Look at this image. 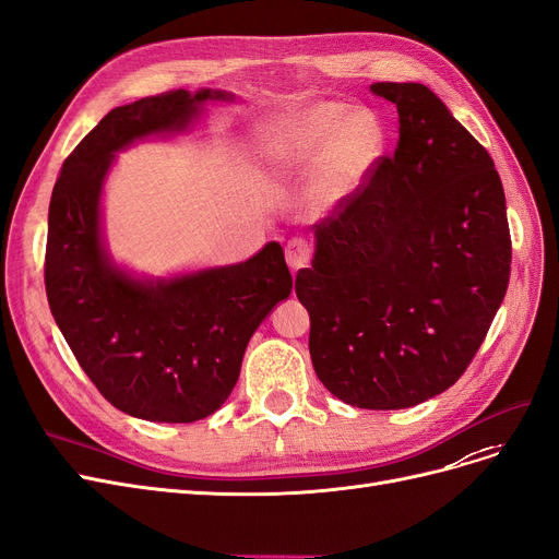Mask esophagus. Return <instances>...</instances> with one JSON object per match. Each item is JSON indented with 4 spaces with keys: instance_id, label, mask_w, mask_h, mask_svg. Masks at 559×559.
<instances>
[{
    "instance_id": "esophagus-1",
    "label": "esophagus",
    "mask_w": 559,
    "mask_h": 559,
    "mask_svg": "<svg viewBox=\"0 0 559 559\" xmlns=\"http://www.w3.org/2000/svg\"><path fill=\"white\" fill-rule=\"evenodd\" d=\"M284 257H286L288 267H292L294 273H298L300 267H307V263H310L312 247L302 238H294V240H288V245L284 249Z\"/></svg>"
}]
</instances>
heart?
<instances>
[{
  "label": "heart",
  "mask_w": 559,
  "mask_h": 559,
  "mask_svg": "<svg viewBox=\"0 0 559 559\" xmlns=\"http://www.w3.org/2000/svg\"><path fill=\"white\" fill-rule=\"evenodd\" d=\"M383 150V129L368 110L310 104L265 122L254 141L259 168L286 185L307 178L302 207L310 217L331 215L368 180Z\"/></svg>",
  "instance_id": "b5f03b06"
}]
</instances>
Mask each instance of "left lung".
<instances>
[{
	"instance_id": "1",
	"label": "left lung",
	"mask_w": 559,
	"mask_h": 559,
	"mask_svg": "<svg viewBox=\"0 0 559 559\" xmlns=\"http://www.w3.org/2000/svg\"><path fill=\"white\" fill-rule=\"evenodd\" d=\"M400 141L314 224L296 277L321 383L360 409H407L451 389L486 340L511 275L499 173L420 83H374Z\"/></svg>"
}]
</instances>
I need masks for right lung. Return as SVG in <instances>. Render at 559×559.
<instances>
[{"instance_id": "obj_1", "label": "right lung", "mask_w": 559, "mask_h": 559, "mask_svg": "<svg viewBox=\"0 0 559 559\" xmlns=\"http://www.w3.org/2000/svg\"><path fill=\"white\" fill-rule=\"evenodd\" d=\"M222 90H173L112 108L64 159L48 210L46 294L55 323L99 393L155 423H194L234 391L249 337L292 296L280 242L234 265L136 277L112 261L102 194L115 155L182 133Z\"/></svg>"}]
</instances>
